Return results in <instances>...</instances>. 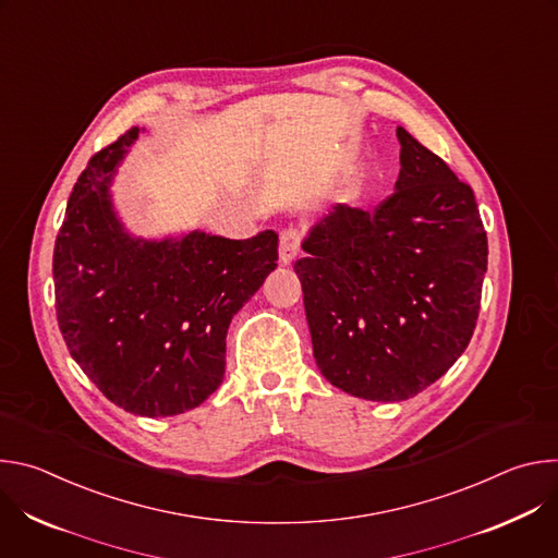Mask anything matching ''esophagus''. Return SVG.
Here are the masks:
<instances>
[{
  "mask_svg": "<svg viewBox=\"0 0 558 558\" xmlns=\"http://www.w3.org/2000/svg\"><path fill=\"white\" fill-rule=\"evenodd\" d=\"M300 252V231L298 229H284L280 233V263L291 265L293 258Z\"/></svg>",
  "mask_w": 558,
  "mask_h": 558,
  "instance_id": "esophagus-1",
  "label": "esophagus"
}]
</instances>
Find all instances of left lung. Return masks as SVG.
I'll use <instances>...</instances> for the list:
<instances>
[{
	"instance_id": "left-lung-1",
	"label": "left lung",
	"mask_w": 558,
	"mask_h": 558,
	"mask_svg": "<svg viewBox=\"0 0 558 558\" xmlns=\"http://www.w3.org/2000/svg\"><path fill=\"white\" fill-rule=\"evenodd\" d=\"M397 138L395 192L373 211L336 205L293 265L317 368L371 402L409 400L457 362L488 267L470 185L404 128Z\"/></svg>"
}]
</instances>
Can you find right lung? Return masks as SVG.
Instances as JSON below:
<instances>
[{
	"label": "right lung",
	"instance_id": "obj_1",
	"mask_svg": "<svg viewBox=\"0 0 558 558\" xmlns=\"http://www.w3.org/2000/svg\"><path fill=\"white\" fill-rule=\"evenodd\" d=\"M138 132L97 151L72 187L52 256L54 306L70 355L112 404L170 417L220 386L229 323L278 267V233L130 235L110 187Z\"/></svg>",
	"mask_w": 558,
	"mask_h": 558
}]
</instances>
